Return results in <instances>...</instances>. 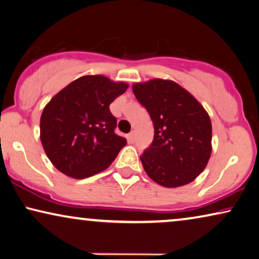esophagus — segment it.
<instances>
[{
  "instance_id": "1",
  "label": "esophagus",
  "mask_w": 259,
  "mask_h": 259,
  "mask_svg": "<svg viewBox=\"0 0 259 259\" xmlns=\"http://www.w3.org/2000/svg\"><path fill=\"white\" fill-rule=\"evenodd\" d=\"M135 138H136V136H135V133H130V134L128 135V141H129L130 143H134V142H135Z\"/></svg>"
}]
</instances>
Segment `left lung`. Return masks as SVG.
<instances>
[{
    "mask_svg": "<svg viewBox=\"0 0 259 259\" xmlns=\"http://www.w3.org/2000/svg\"><path fill=\"white\" fill-rule=\"evenodd\" d=\"M133 92L154 128L152 144L141 156L146 175L168 188L192 183L211 154V122L206 109L172 80L136 82Z\"/></svg>",
    "mask_w": 259,
    "mask_h": 259,
    "instance_id": "8db88e82",
    "label": "left lung"
}]
</instances>
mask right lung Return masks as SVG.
I'll return each mask as SVG.
<instances>
[{
    "label": "right lung",
    "instance_id": "add662e5",
    "mask_svg": "<svg viewBox=\"0 0 259 259\" xmlns=\"http://www.w3.org/2000/svg\"><path fill=\"white\" fill-rule=\"evenodd\" d=\"M128 87L105 75H83L50 100L40 116V142L58 171L84 179L113 163L126 140L114 133L109 105Z\"/></svg>",
    "mask_w": 259,
    "mask_h": 259
}]
</instances>
